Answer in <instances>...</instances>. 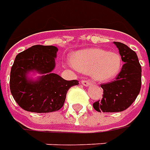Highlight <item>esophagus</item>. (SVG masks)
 Returning <instances> with one entry per match:
<instances>
[{
  "instance_id": "esophagus-1",
  "label": "esophagus",
  "mask_w": 150,
  "mask_h": 150,
  "mask_svg": "<svg viewBox=\"0 0 150 150\" xmlns=\"http://www.w3.org/2000/svg\"><path fill=\"white\" fill-rule=\"evenodd\" d=\"M81 83H82L83 85H84V86H89L91 85V84H93L92 81H90V80H85V79H83V80H81Z\"/></svg>"
}]
</instances>
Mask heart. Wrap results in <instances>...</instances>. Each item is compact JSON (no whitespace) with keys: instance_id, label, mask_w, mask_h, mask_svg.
<instances>
[{"instance_id":"obj_1","label":"heart","mask_w":150,"mask_h":150,"mask_svg":"<svg viewBox=\"0 0 150 150\" xmlns=\"http://www.w3.org/2000/svg\"><path fill=\"white\" fill-rule=\"evenodd\" d=\"M71 61L77 71L90 74L94 79L102 82L115 79L122 66L119 53L97 48L77 51L72 54Z\"/></svg>"}]
</instances>
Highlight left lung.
<instances>
[{
    "label": "left lung",
    "mask_w": 150,
    "mask_h": 150,
    "mask_svg": "<svg viewBox=\"0 0 150 150\" xmlns=\"http://www.w3.org/2000/svg\"><path fill=\"white\" fill-rule=\"evenodd\" d=\"M124 64L114 81L102 83V99L93 103L98 112L112 113L125 110L134 102L141 87V67L137 53L128 46L114 42Z\"/></svg>",
    "instance_id": "8db88e82"
}]
</instances>
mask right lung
<instances>
[{
    "label": "right lung",
    "instance_id": "right-lung-1",
    "mask_svg": "<svg viewBox=\"0 0 150 150\" xmlns=\"http://www.w3.org/2000/svg\"><path fill=\"white\" fill-rule=\"evenodd\" d=\"M57 48L34 45L15 57L10 71L9 88L17 104L27 111L49 113L63 106L69 88L79 84L76 79L66 80L52 72L55 67ZM35 70L44 75L29 81L26 75Z\"/></svg>",
    "mask_w": 150,
    "mask_h": 150
}]
</instances>
